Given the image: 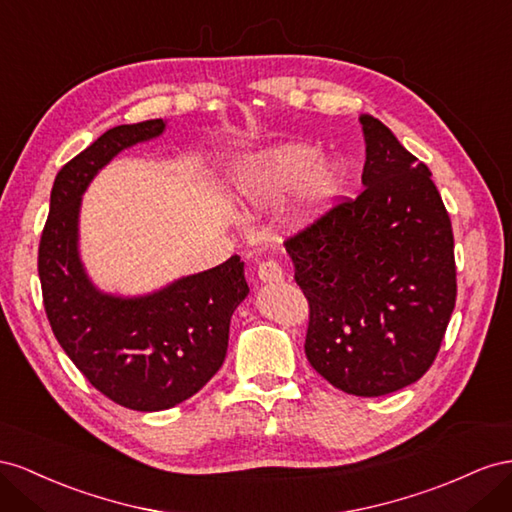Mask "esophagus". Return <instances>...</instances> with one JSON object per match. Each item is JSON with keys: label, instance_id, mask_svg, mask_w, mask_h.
I'll list each match as a JSON object with an SVG mask.
<instances>
[{"label": "esophagus", "instance_id": "esophagus-1", "mask_svg": "<svg viewBox=\"0 0 512 512\" xmlns=\"http://www.w3.org/2000/svg\"><path fill=\"white\" fill-rule=\"evenodd\" d=\"M257 276H259V281H264V283H281L285 279L281 264H279V261H274V259L261 261L259 268H257Z\"/></svg>", "mask_w": 512, "mask_h": 512}]
</instances>
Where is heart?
<instances>
[{
    "mask_svg": "<svg viewBox=\"0 0 512 512\" xmlns=\"http://www.w3.org/2000/svg\"><path fill=\"white\" fill-rule=\"evenodd\" d=\"M229 184L233 201L248 214L266 210L294 188L296 218L313 221L341 197L345 169L339 160L321 158L313 145L281 143L240 160Z\"/></svg>",
    "mask_w": 512,
    "mask_h": 512,
    "instance_id": "1",
    "label": "heart"
}]
</instances>
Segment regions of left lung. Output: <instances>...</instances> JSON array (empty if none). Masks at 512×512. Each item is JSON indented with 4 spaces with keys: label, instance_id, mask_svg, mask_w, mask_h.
I'll use <instances>...</instances> for the list:
<instances>
[{
    "label": "left lung",
    "instance_id": "left-lung-1",
    "mask_svg": "<svg viewBox=\"0 0 512 512\" xmlns=\"http://www.w3.org/2000/svg\"><path fill=\"white\" fill-rule=\"evenodd\" d=\"M364 191L285 242L311 306L304 352L356 397L429 371L457 298L455 240L425 163L373 115H360Z\"/></svg>",
    "mask_w": 512,
    "mask_h": 512
}]
</instances>
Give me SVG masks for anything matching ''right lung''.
Masks as SVG:
<instances>
[{
	"label": "right lung",
	"mask_w": 512,
	"mask_h": 512,
	"mask_svg": "<svg viewBox=\"0 0 512 512\" xmlns=\"http://www.w3.org/2000/svg\"><path fill=\"white\" fill-rule=\"evenodd\" d=\"M165 128L163 120L109 128L66 163L53 182L38 248L42 298L57 343L96 390L137 412L169 410L210 382L223 367L231 315L248 296L238 255L143 296L107 294L85 272L83 193L120 152Z\"/></svg>",
	"instance_id": "add662e5"
}]
</instances>
